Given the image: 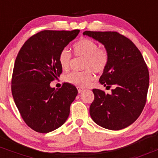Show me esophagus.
Wrapping results in <instances>:
<instances>
[{"mask_svg":"<svg viewBox=\"0 0 158 158\" xmlns=\"http://www.w3.org/2000/svg\"><path fill=\"white\" fill-rule=\"evenodd\" d=\"M78 89V93L79 94H81V92L83 91V88H77Z\"/></svg>","mask_w":158,"mask_h":158,"instance_id":"1","label":"esophagus"}]
</instances>
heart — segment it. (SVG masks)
I'll return each instance as SVG.
<instances>
[{"label": "heart", "mask_w": 158, "mask_h": 158, "mask_svg": "<svg viewBox=\"0 0 158 158\" xmlns=\"http://www.w3.org/2000/svg\"><path fill=\"white\" fill-rule=\"evenodd\" d=\"M73 51L76 56L85 58L83 68L84 71L72 72L65 77V80L70 84L85 88L94 81L95 76L91 70L96 73H102L106 69L108 62V53L105 49L99 48L97 43L93 40L83 38L73 45ZM70 52L63 49L59 56V62L64 70H68L70 64Z\"/></svg>", "instance_id": "obj_1"}]
</instances>
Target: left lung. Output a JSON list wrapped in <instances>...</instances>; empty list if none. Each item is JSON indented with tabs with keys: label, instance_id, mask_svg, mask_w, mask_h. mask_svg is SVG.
<instances>
[{
	"label": "left lung",
	"instance_id": "1",
	"mask_svg": "<svg viewBox=\"0 0 158 158\" xmlns=\"http://www.w3.org/2000/svg\"><path fill=\"white\" fill-rule=\"evenodd\" d=\"M104 45L108 62L99 81L111 94L93 89L94 100L90 115L99 126L118 131L129 126L142 113L146 102L149 74L144 59L135 44L117 32L85 31Z\"/></svg>",
	"mask_w": 158,
	"mask_h": 158
}]
</instances>
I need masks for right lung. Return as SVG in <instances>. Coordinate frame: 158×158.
<instances>
[{
	"label": "right lung",
	"instance_id": "right-lung-1",
	"mask_svg": "<svg viewBox=\"0 0 158 158\" xmlns=\"http://www.w3.org/2000/svg\"><path fill=\"white\" fill-rule=\"evenodd\" d=\"M79 33V30L38 32L23 44L16 57L12 94L23 119L34 131H52L68 118L77 88L66 82L55 89L50 84L62 72L59 53Z\"/></svg>",
	"mask_w": 158,
	"mask_h": 158
}]
</instances>
